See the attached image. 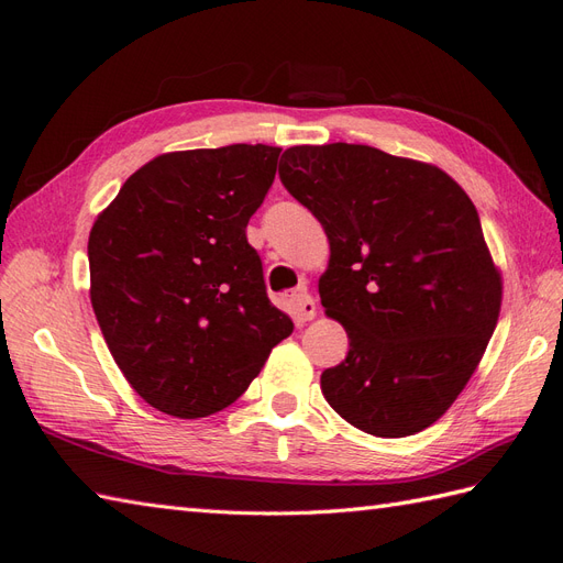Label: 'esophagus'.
<instances>
[{
  "label": "esophagus",
  "mask_w": 563,
  "mask_h": 563,
  "mask_svg": "<svg viewBox=\"0 0 563 563\" xmlns=\"http://www.w3.org/2000/svg\"><path fill=\"white\" fill-rule=\"evenodd\" d=\"M291 302H294V310H296L298 321H310L317 314V302H314V298L308 291L294 294Z\"/></svg>",
  "instance_id": "34e87169"
}]
</instances>
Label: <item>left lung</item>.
I'll return each instance as SVG.
<instances>
[{
	"label": "left lung",
	"mask_w": 563,
	"mask_h": 563,
	"mask_svg": "<svg viewBox=\"0 0 563 563\" xmlns=\"http://www.w3.org/2000/svg\"><path fill=\"white\" fill-rule=\"evenodd\" d=\"M282 185L331 244L321 305L350 352L321 373L338 416L408 437L449 411L496 331L503 284L479 213L441 168L371 145H296Z\"/></svg>",
	"instance_id": "8db88e82"
}]
</instances>
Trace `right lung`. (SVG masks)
<instances>
[{"mask_svg": "<svg viewBox=\"0 0 563 563\" xmlns=\"http://www.w3.org/2000/svg\"><path fill=\"white\" fill-rule=\"evenodd\" d=\"M282 147L225 145L139 168L89 234L91 305L131 387L203 418L240 399L294 321L267 298L249 218Z\"/></svg>", "mask_w": 563, "mask_h": 563, "instance_id": "obj_1", "label": "right lung"}]
</instances>
